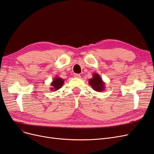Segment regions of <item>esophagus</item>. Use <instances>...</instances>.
Returning <instances> with one entry per match:
<instances>
[{
	"label": "esophagus",
	"mask_w": 154,
	"mask_h": 154,
	"mask_svg": "<svg viewBox=\"0 0 154 154\" xmlns=\"http://www.w3.org/2000/svg\"><path fill=\"white\" fill-rule=\"evenodd\" d=\"M74 77L76 78H80L81 77V76H80V74H74Z\"/></svg>",
	"instance_id": "1"
}]
</instances>
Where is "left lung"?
Returning a JSON list of instances; mask_svg holds the SVG:
<instances>
[{
	"label": "left lung",
	"instance_id": "8db88e82",
	"mask_svg": "<svg viewBox=\"0 0 154 154\" xmlns=\"http://www.w3.org/2000/svg\"><path fill=\"white\" fill-rule=\"evenodd\" d=\"M88 83L92 87V89L96 92H103L105 91V83L97 73L92 74V78L88 80Z\"/></svg>",
	"mask_w": 154,
	"mask_h": 154
}]
</instances>
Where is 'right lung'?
Masks as SVG:
<instances>
[{"instance_id": "obj_1", "label": "right lung", "mask_w": 154, "mask_h": 154, "mask_svg": "<svg viewBox=\"0 0 154 154\" xmlns=\"http://www.w3.org/2000/svg\"><path fill=\"white\" fill-rule=\"evenodd\" d=\"M64 80L62 78L58 76H56L54 78L53 82L51 83V87L50 90L52 91H56L62 87L64 83Z\"/></svg>"}]
</instances>
